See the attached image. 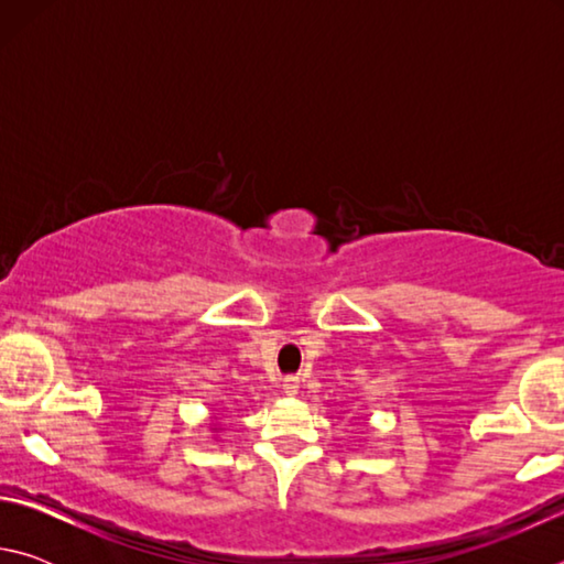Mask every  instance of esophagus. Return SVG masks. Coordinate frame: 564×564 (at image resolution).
I'll return each instance as SVG.
<instances>
[{
  "label": "esophagus",
  "mask_w": 564,
  "mask_h": 564,
  "mask_svg": "<svg viewBox=\"0 0 564 564\" xmlns=\"http://www.w3.org/2000/svg\"><path fill=\"white\" fill-rule=\"evenodd\" d=\"M299 388H301L299 378H285L283 380V393L285 395H299Z\"/></svg>",
  "instance_id": "1"
}]
</instances>
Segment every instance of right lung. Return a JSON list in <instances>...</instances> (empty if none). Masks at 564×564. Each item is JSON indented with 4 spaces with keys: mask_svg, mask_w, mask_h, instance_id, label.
<instances>
[{
    "mask_svg": "<svg viewBox=\"0 0 564 564\" xmlns=\"http://www.w3.org/2000/svg\"><path fill=\"white\" fill-rule=\"evenodd\" d=\"M208 425H212V433L216 435L218 431H221V423H218V420H212V423H208Z\"/></svg>",
    "mask_w": 564,
    "mask_h": 564,
    "instance_id": "add662e5",
    "label": "right lung"
}]
</instances>
